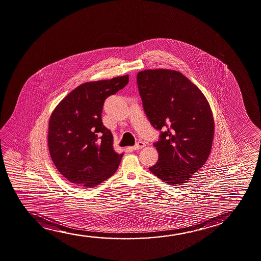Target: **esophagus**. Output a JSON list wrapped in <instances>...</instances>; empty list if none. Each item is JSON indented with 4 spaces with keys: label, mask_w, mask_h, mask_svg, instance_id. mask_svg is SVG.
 <instances>
[{
    "label": "esophagus",
    "mask_w": 261,
    "mask_h": 261,
    "mask_svg": "<svg viewBox=\"0 0 261 261\" xmlns=\"http://www.w3.org/2000/svg\"><path fill=\"white\" fill-rule=\"evenodd\" d=\"M146 146V144L144 143L143 141H138L134 146L133 147V149L134 150H138V149H140V148H142V147H145Z\"/></svg>",
    "instance_id": "obj_1"
}]
</instances>
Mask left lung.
<instances>
[{
  "label": "left lung",
  "mask_w": 261,
  "mask_h": 261,
  "mask_svg": "<svg viewBox=\"0 0 261 261\" xmlns=\"http://www.w3.org/2000/svg\"><path fill=\"white\" fill-rule=\"evenodd\" d=\"M137 85L145 113L160 132L154 143L159 158L149 171L169 185L187 182L212 147L214 119L206 97L175 70L140 71Z\"/></svg>",
  "instance_id": "left-lung-1"
}]
</instances>
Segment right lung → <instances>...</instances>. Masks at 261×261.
<instances>
[{"instance_id": "1", "label": "right lung", "mask_w": 261, "mask_h": 261, "mask_svg": "<svg viewBox=\"0 0 261 261\" xmlns=\"http://www.w3.org/2000/svg\"><path fill=\"white\" fill-rule=\"evenodd\" d=\"M128 76L79 86L56 107L49 121L48 147L56 168L77 186L95 187L112 176L122 154L113 147V135L103 124L108 96L128 84Z\"/></svg>"}]
</instances>
